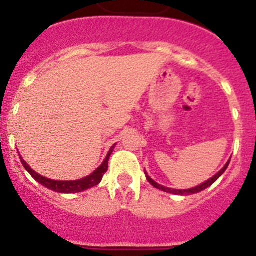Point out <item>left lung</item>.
Segmentation results:
<instances>
[{
  "instance_id": "8db88e82",
  "label": "left lung",
  "mask_w": 256,
  "mask_h": 256,
  "mask_svg": "<svg viewBox=\"0 0 256 256\" xmlns=\"http://www.w3.org/2000/svg\"><path fill=\"white\" fill-rule=\"evenodd\" d=\"M230 160H228L227 164H226L224 166H223V168H222L220 170H219L218 173H216V176H214V177H212V178H210V180H208L206 182L201 183L200 186H196V187H194V188H190V190H173V188H168V187L162 186V184H159V183H156L154 180H151V178L148 176V173H146V172H144V174H146V178H148V182H150L151 184H152V186L155 187V188H159V190H162V191H164V192H169V194H174V195H191V194H198V192L204 191L205 188H208V187H209V186H212V183L216 182V180H218L219 177H220L222 174L224 173L226 169L228 168V164H230Z\"/></svg>"
}]
</instances>
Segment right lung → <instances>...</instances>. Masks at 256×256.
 Segmentation results:
<instances>
[{
    "label": "right lung",
    "mask_w": 256,
    "mask_h": 256,
    "mask_svg": "<svg viewBox=\"0 0 256 256\" xmlns=\"http://www.w3.org/2000/svg\"><path fill=\"white\" fill-rule=\"evenodd\" d=\"M112 150H114V146L110 148L108 154L106 155L105 160H104L102 164L96 169L92 174H90L88 177L82 178V180H48L46 177H42L40 174L36 173L33 169H30L28 164L26 162V160L22 159V156H20V160H22V166L28 170V173L30 174L32 177L34 178L38 183H40L42 186L47 187V188L52 190V191L55 192H60V194H76V192H82L84 190L91 188V187L97 186L98 183L101 182L102 180L104 174L108 172V158L112 154Z\"/></svg>",
    "instance_id": "add662e5"
}]
</instances>
